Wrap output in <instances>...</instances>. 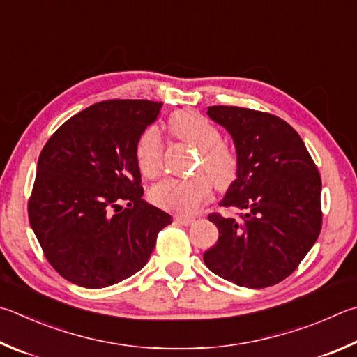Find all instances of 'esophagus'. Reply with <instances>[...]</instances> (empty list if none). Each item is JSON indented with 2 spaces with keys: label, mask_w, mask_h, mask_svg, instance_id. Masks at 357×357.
Masks as SVG:
<instances>
[{
  "label": "esophagus",
  "mask_w": 357,
  "mask_h": 357,
  "mask_svg": "<svg viewBox=\"0 0 357 357\" xmlns=\"http://www.w3.org/2000/svg\"><path fill=\"white\" fill-rule=\"evenodd\" d=\"M174 220H176V222L179 225H183V226H189V225L195 222V220L190 218V217H181V215H176V217H174Z\"/></svg>",
  "instance_id": "obj_1"
}]
</instances>
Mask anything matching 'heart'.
Returning <instances> with one entry per match:
<instances>
[{"instance_id":"obj_1","label":"heart","mask_w":357,"mask_h":357,"mask_svg":"<svg viewBox=\"0 0 357 357\" xmlns=\"http://www.w3.org/2000/svg\"><path fill=\"white\" fill-rule=\"evenodd\" d=\"M170 128L174 137L197 148L198 174L187 179L167 178L151 187L150 198L165 211L192 215L209 199L212 183L217 189H228L238 170L236 153L222 142V132L195 111H178L172 115ZM135 162L145 178H156L164 167V140L156 126H148L135 142Z\"/></svg>"}]
</instances>
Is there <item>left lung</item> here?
I'll list each match as a JSON object with an SVG mask.
<instances>
[{
    "mask_svg": "<svg viewBox=\"0 0 357 357\" xmlns=\"http://www.w3.org/2000/svg\"><path fill=\"white\" fill-rule=\"evenodd\" d=\"M207 115L234 140L237 176L220 206L238 211L242 220L207 217L220 236L204 264L236 286H275L294 273L320 234V173L280 116L236 106H211Z\"/></svg>",
    "mask_w": 357,
    "mask_h": 357,
    "instance_id": "1",
    "label": "left lung"
}]
</instances>
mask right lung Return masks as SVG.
<instances>
[{"label": "right lung", "instance_id": "add662e5", "mask_svg": "<svg viewBox=\"0 0 357 357\" xmlns=\"http://www.w3.org/2000/svg\"><path fill=\"white\" fill-rule=\"evenodd\" d=\"M160 107L146 100L96 102L63 123L38 156L31 228L48 262L76 286L101 289L137 273L172 223L142 198L134 153Z\"/></svg>", "mask_w": 357, "mask_h": 357}]
</instances>
